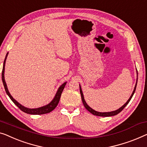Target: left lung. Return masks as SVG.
I'll use <instances>...</instances> for the list:
<instances>
[{"label":"left lung","mask_w":147,"mask_h":147,"mask_svg":"<svg viewBox=\"0 0 147 147\" xmlns=\"http://www.w3.org/2000/svg\"><path fill=\"white\" fill-rule=\"evenodd\" d=\"M137 74V76H138V73ZM137 80H138V78H137V83H136V85H135V89H134L133 90V92L132 93L131 96L130 97V98L129 99L128 101H127L126 103H125L124 105H123L122 107H120L119 109L116 110V111H111V112H107V113H101V112H97L96 111L93 110V109H91L90 107H89V105H88V104L86 103V101H85L84 99V95H83V93H82V89H81V87L80 86V93H81V96H82V101H83V103H84V107H86V109L89 111V112L91 113H92L93 115H96V116H100V117H110V116H113V115H117L118 113H119L122 111L124 108L126 107V105H127L129 103V101H131V99L132 98V97L133 96L134 93H135V91L136 90V87H137Z\"/></svg>","instance_id":"obj_1"}]
</instances>
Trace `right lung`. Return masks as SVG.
Returning <instances> with one entry per match:
<instances>
[{
  "instance_id": "add662e5",
  "label": "right lung",
  "mask_w": 147,
  "mask_h": 147,
  "mask_svg": "<svg viewBox=\"0 0 147 147\" xmlns=\"http://www.w3.org/2000/svg\"><path fill=\"white\" fill-rule=\"evenodd\" d=\"M8 54V53L6 54V56L5 57V61H4L3 71H2V80H3V83L4 87H5L6 92V93H7V95H8V96H9L10 99H11L12 101H13V103L15 104L17 107H18L21 111H22L23 112L26 113H28V114L42 115V114L48 113H50V112L54 110L55 108L56 107V106L58 105V104L59 101V99H60L61 93H62L63 89H64V88H65V84H66V82H65L64 84H63L60 87H59L58 91H57L56 95H55L54 99H53L52 101L48 104V105H46V106H44V107H42L37 108V109H29V108L25 107H24V106H22V105H20V104L18 102H17L16 100L12 97V95L10 94L9 91H8V90L7 86H6V82H5V75H4V74H5V62H6V58H7Z\"/></svg>"
}]
</instances>
